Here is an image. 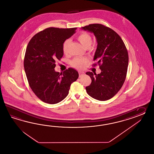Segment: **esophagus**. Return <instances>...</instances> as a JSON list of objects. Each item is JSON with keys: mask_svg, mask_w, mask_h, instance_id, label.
Listing matches in <instances>:
<instances>
[{"mask_svg": "<svg viewBox=\"0 0 154 154\" xmlns=\"http://www.w3.org/2000/svg\"><path fill=\"white\" fill-rule=\"evenodd\" d=\"M79 73V77H82L83 75H85V73L83 72H81L80 71Z\"/></svg>", "mask_w": 154, "mask_h": 154, "instance_id": "esophagus-1", "label": "esophagus"}]
</instances>
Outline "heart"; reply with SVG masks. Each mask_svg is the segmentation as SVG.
<instances>
[{"instance_id": "obj_1", "label": "heart", "mask_w": 154, "mask_h": 154, "mask_svg": "<svg viewBox=\"0 0 154 154\" xmlns=\"http://www.w3.org/2000/svg\"><path fill=\"white\" fill-rule=\"evenodd\" d=\"M77 38L81 45L86 49H88L91 45V36L88 32H82L79 33L77 35ZM70 40L67 39L63 42V51L64 54H67L68 51V48L70 44ZM88 62V59L85 58H75L71 62V65L75 68L81 69L84 67Z\"/></svg>"}]
</instances>
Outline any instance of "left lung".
<instances>
[{"label": "left lung", "instance_id": "left-lung-1", "mask_svg": "<svg viewBox=\"0 0 154 154\" xmlns=\"http://www.w3.org/2000/svg\"><path fill=\"white\" fill-rule=\"evenodd\" d=\"M93 32L97 42L93 66H99L101 72H86L92 81L86 88L92 98L106 101L112 98L120 90L127 75L128 54L120 36L112 29L102 24L94 23L82 27Z\"/></svg>", "mask_w": 154, "mask_h": 154}]
</instances>
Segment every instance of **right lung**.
Listing matches in <instances>:
<instances>
[{
    "label": "right lung",
    "instance_id": "right-lung-1",
    "mask_svg": "<svg viewBox=\"0 0 154 154\" xmlns=\"http://www.w3.org/2000/svg\"><path fill=\"white\" fill-rule=\"evenodd\" d=\"M76 28L49 27L35 34L27 45L24 68L29 87L35 95L48 104L58 103L69 93L79 73L69 68L60 73L54 70L56 60L63 55V44Z\"/></svg>",
    "mask_w": 154,
    "mask_h": 154
}]
</instances>
